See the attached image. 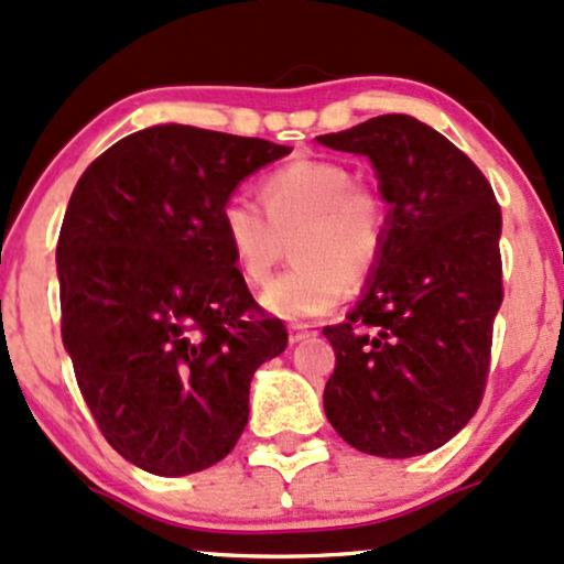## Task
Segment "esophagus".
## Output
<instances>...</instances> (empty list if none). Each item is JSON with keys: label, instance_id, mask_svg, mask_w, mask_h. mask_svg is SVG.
Masks as SVG:
<instances>
[{"label": "esophagus", "instance_id": "34e87169", "mask_svg": "<svg viewBox=\"0 0 564 564\" xmlns=\"http://www.w3.org/2000/svg\"><path fill=\"white\" fill-rule=\"evenodd\" d=\"M310 336V326H302V323H294V326H289V341L291 345H300L302 339H307Z\"/></svg>", "mask_w": 564, "mask_h": 564}]
</instances>
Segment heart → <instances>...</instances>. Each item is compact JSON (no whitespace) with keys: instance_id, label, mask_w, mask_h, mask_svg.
I'll list each match as a JSON object with an SVG mask.
<instances>
[{"instance_id":"heart-1","label":"heart","mask_w":564,"mask_h":564,"mask_svg":"<svg viewBox=\"0 0 564 564\" xmlns=\"http://www.w3.org/2000/svg\"><path fill=\"white\" fill-rule=\"evenodd\" d=\"M262 206L230 196L219 230L249 286H264L291 241L294 268L262 294V307L286 321L328 313L379 270L390 238V206L377 187L358 183L347 164L300 159L260 183Z\"/></svg>"}]
</instances>
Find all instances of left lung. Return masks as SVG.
<instances>
[{
    "mask_svg": "<svg viewBox=\"0 0 564 564\" xmlns=\"http://www.w3.org/2000/svg\"><path fill=\"white\" fill-rule=\"evenodd\" d=\"M315 140L368 156L390 204L387 251L364 300L323 328L336 352L323 408L352 448L422 456L480 408L503 300L501 206L475 161L413 116Z\"/></svg>",
    "mask_w": 564,
    "mask_h": 564,
    "instance_id": "8db88e82",
    "label": "left lung"
}]
</instances>
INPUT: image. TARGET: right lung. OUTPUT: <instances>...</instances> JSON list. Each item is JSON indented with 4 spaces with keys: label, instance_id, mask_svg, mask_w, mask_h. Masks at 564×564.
Here are the masks:
<instances>
[{
    "label": "right lung",
    "instance_id": "add662e5",
    "mask_svg": "<svg viewBox=\"0 0 564 564\" xmlns=\"http://www.w3.org/2000/svg\"><path fill=\"white\" fill-rule=\"evenodd\" d=\"M289 145L185 124L108 148L70 193L61 334L102 437L134 467L183 477L223 462L249 422V384L289 345L219 230L238 183Z\"/></svg>",
    "mask_w": 564,
    "mask_h": 564
}]
</instances>
